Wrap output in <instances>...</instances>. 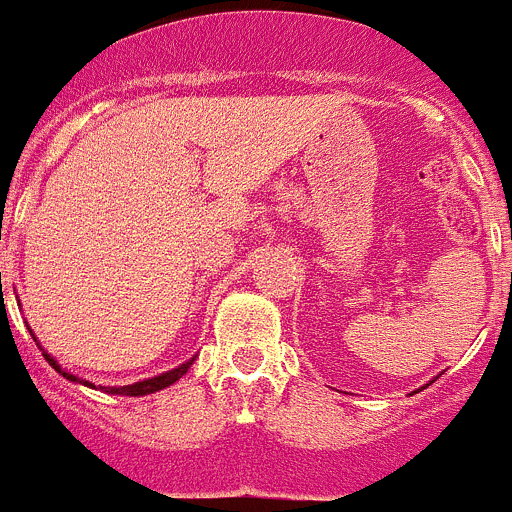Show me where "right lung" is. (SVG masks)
Wrapping results in <instances>:
<instances>
[{"instance_id": "1", "label": "right lung", "mask_w": 512, "mask_h": 512, "mask_svg": "<svg viewBox=\"0 0 512 512\" xmlns=\"http://www.w3.org/2000/svg\"><path fill=\"white\" fill-rule=\"evenodd\" d=\"M32 332V330H29ZM32 337H34V332H32ZM34 340H37V337H34ZM44 360L49 362V365L54 367V370L59 372V375L62 377H67L69 382H82V385H87V388H94L92 382L89 380H79L77 375H72V372H67L64 370L62 365H59L57 360H54L52 355H47V352H44ZM192 362H195V357H192V360H187V362H182L180 367H175V370H167V372H162V375H155V377H147V380H140V382H132V385H122V388H104V385H99V390H104V393H112V395H130V398H140V395H150V393H157V390H165V388H170L172 382H177L180 380L182 375H185L187 370H190V365Z\"/></svg>"}]
</instances>
